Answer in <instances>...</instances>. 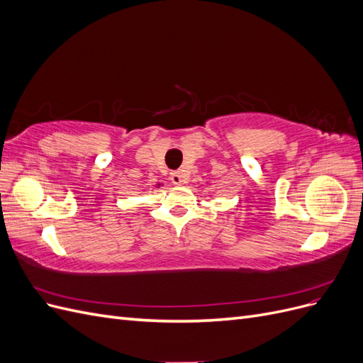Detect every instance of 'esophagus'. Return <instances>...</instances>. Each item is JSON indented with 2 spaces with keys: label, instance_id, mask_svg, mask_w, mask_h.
Returning <instances> with one entry per match:
<instances>
[{
  "label": "esophagus",
  "instance_id": "1",
  "mask_svg": "<svg viewBox=\"0 0 363 363\" xmlns=\"http://www.w3.org/2000/svg\"><path fill=\"white\" fill-rule=\"evenodd\" d=\"M171 182H172L174 184L180 186V184L186 183V177H184V175H183L180 171H174V172H171Z\"/></svg>",
  "mask_w": 363,
  "mask_h": 363
}]
</instances>
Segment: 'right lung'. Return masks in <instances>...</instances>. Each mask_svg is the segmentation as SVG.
<instances>
[{"label": "right lung", "instance_id": "right-lung-1", "mask_svg": "<svg viewBox=\"0 0 363 363\" xmlns=\"http://www.w3.org/2000/svg\"><path fill=\"white\" fill-rule=\"evenodd\" d=\"M156 186H157V188H159V186H160V183H159V184H156Z\"/></svg>", "mask_w": 363, "mask_h": 363}]
</instances>
